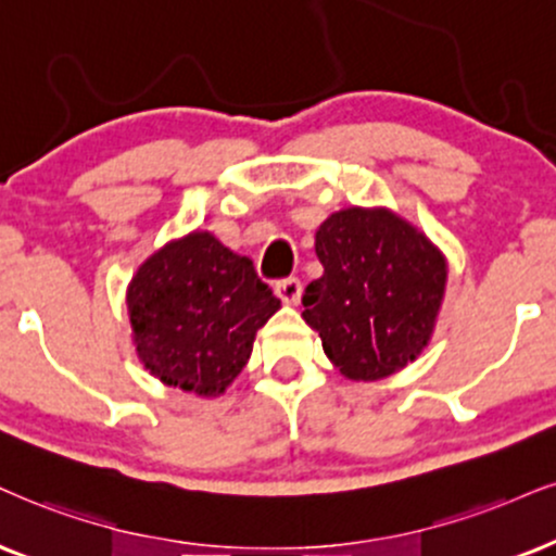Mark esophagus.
I'll return each instance as SVG.
<instances>
[{"label":"esophagus","mask_w":556,"mask_h":556,"mask_svg":"<svg viewBox=\"0 0 556 556\" xmlns=\"http://www.w3.org/2000/svg\"><path fill=\"white\" fill-rule=\"evenodd\" d=\"M276 293H278L280 301H286V304H299V299H301V280L299 278L278 280Z\"/></svg>","instance_id":"esophagus-1"}]
</instances>
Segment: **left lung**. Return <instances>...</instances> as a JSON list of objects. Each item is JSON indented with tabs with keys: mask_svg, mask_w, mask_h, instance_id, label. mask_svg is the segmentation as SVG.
<instances>
[{
	"mask_svg": "<svg viewBox=\"0 0 556 556\" xmlns=\"http://www.w3.org/2000/svg\"><path fill=\"white\" fill-rule=\"evenodd\" d=\"M325 273L306 286V325L345 379L379 381L413 363L433 334L445 291L441 250L387 208H342L321 222Z\"/></svg>",
	"mask_w": 556,
	"mask_h": 556,
	"instance_id": "8db88e82",
	"label": "left lung"
}]
</instances>
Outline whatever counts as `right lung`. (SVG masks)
I'll return each instance as SVG.
<instances>
[{
    "label": "right lung",
    "instance_id": "add662e5",
    "mask_svg": "<svg viewBox=\"0 0 556 556\" xmlns=\"http://www.w3.org/2000/svg\"><path fill=\"white\" fill-rule=\"evenodd\" d=\"M139 361L167 387L224 394L250 361L260 327L280 309L250 257L211 231L164 244L128 286Z\"/></svg>",
    "mask_w": 556,
    "mask_h": 556
}]
</instances>
